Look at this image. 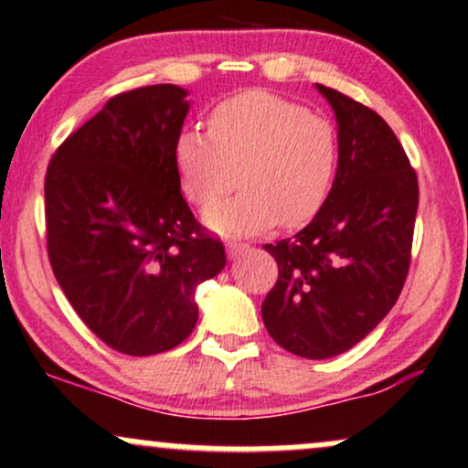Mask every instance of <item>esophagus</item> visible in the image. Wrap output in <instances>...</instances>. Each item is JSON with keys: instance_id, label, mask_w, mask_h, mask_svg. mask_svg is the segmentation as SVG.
<instances>
[{"instance_id": "obj_1", "label": "esophagus", "mask_w": 468, "mask_h": 468, "mask_svg": "<svg viewBox=\"0 0 468 468\" xmlns=\"http://www.w3.org/2000/svg\"><path fill=\"white\" fill-rule=\"evenodd\" d=\"M245 251H250V245H245V243H229L228 245V256L229 258L240 256V253H245Z\"/></svg>"}]
</instances>
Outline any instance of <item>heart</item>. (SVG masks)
<instances>
[{"label":"heart","mask_w":468,"mask_h":468,"mask_svg":"<svg viewBox=\"0 0 468 468\" xmlns=\"http://www.w3.org/2000/svg\"><path fill=\"white\" fill-rule=\"evenodd\" d=\"M180 188L210 207L236 184L240 193L206 212L223 236L258 234L280 223L302 228L325 207L338 166L336 132L327 119L267 90L218 103L207 134L184 130L173 145Z\"/></svg>","instance_id":"b5f03b06"}]
</instances>
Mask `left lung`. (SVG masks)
<instances>
[{
	"instance_id": "1",
	"label": "left lung",
	"mask_w": 468,
	"mask_h": 468,
	"mask_svg": "<svg viewBox=\"0 0 468 468\" xmlns=\"http://www.w3.org/2000/svg\"><path fill=\"white\" fill-rule=\"evenodd\" d=\"M316 89L336 114V177L325 207L302 232L264 245L280 275L262 302V321L280 347L325 360L368 336L399 297L419 182L378 112L323 84Z\"/></svg>"
}]
</instances>
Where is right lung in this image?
<instances>
[{
  "label": "right lung",
  "mask_w": 468,
  "mask_h": 468,
  "mask_svg": "<svg viewBox=\"0 0 468 468\" xmlns=\"http://www.w3.org/2000/svg\"><path fill=\"white\" fill-rule=\"evenodd\" d=\"M176 84L128 90L58 147L45 176L51 269L108 347L169 351L195 330V288L225 267L182 197L173 145L190 103Z\"/></svg>",
  "instance_id": "add662e5"
}]
</instances>
